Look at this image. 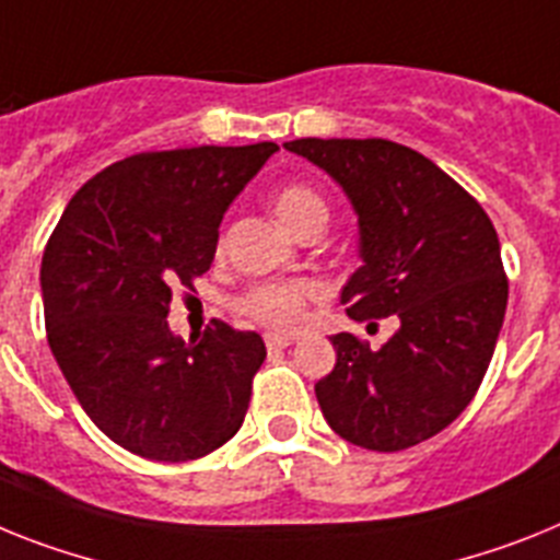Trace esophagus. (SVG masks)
Masks as SVG:
<instances>
[{
  "label": "esophagus",
  "mask_w": 560,
  "mask_h": 560,
  "mask_svg": "<svg viewBox=\"0 0 560 560\" xmlns=\"http://www.w3.org/2000/svg\"><path fill=\"white\" fill-rule=\"evenodd\" d=\"M295 338L293 336H284V332H267L265 336V345L267 350H284V347L293 345Z\"/></svg>",
  "instance_id": "obj_1"
}]
</instances>
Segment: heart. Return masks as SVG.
Masks as SVG:
<instances>
[{"mask_svg":"<svg viewBox=\"0 0 560 560\" xmlns=\"http://www.w3.org/2000/svg\"><path fill=\"white\" fill-rule=\"evenodd\" d=\"M272 213L284 228L293 233L304 219L313 213H327V205L313 187L288 185L281 187L272 199ZM316 295L313 284H288V281H267L258 284L242 299V310L256 322L276 327V330H293L304 322V307Z\"/></svg>","mask_w":560,"mask_h":560,"instance_id":"1","label":"heart"}]
</instances>
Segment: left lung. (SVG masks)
I'll return each instance as SVG.
<instances>
[{
	"label": "left lung",
	"instance_id": "8db88e82",
	"mask_svg": "<svg viewBox=\"0 0 560 560\" xmlns=\"http://www.w3.org/2000/svg\"><path fill=\"white\" fill-rule=\"evenodd\" d=\"M345 190L361 267L341 288L350 318H398L378 350L332 336L316 384L327 424L355 447L398 453L467 410L495 352L506 276L490 215L439 164L387 139L284 142Z\"/></svg>",
	"mask_w": 560,
	"mask_h": 560
}]
</instances>
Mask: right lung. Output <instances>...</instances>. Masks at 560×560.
<instances>
[{
    "mask_svg": "<svg viewBox=\"0 0 560 560\" xmlns=\"http://www.w3.org/2000/svg\"><path fill=\"white\" fill-rule=\"evenodd\" d=\"M279 144L121 159L70 199L42 256L48 345L93 424L150 462H192L238 432L265 341L215 322L171 330L173 288L213 265L224 213Z\"/></svg>",
    "mask_w": 560,
    "mask_h": 560,
    "instance_id": "1",
    "label": "right lung"
}]
</instances>
